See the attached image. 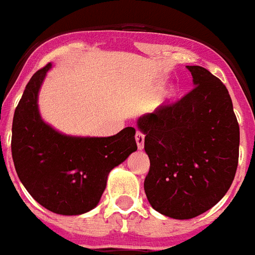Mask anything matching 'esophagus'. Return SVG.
I'll list each match as a JSON object with an SVG mask.
<instances>
[{"mask_svg":"<svg viewBox=\"0 0 255 255\" xmlns=\"http://www.w3.org/2000/svg\"><path fill=\"white\" fill-rule=\"evenodd\" d=\"M135 142H137L138 148L142 150L144 146V134L140 133V131H137V134H135Z\"/></svg>","mask_w":255,"mask_h":255,"instance_id":"1","label":"esophagus"}]
</instances>
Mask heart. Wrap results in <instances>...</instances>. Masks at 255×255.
<instances>
[{
    "label": "heart",
    "instance_id": "1",
    "mask_svg": "<svg viewBox=\"0 0 255 255\" xmlns=\"http://www.w3.org/2000/svg\"><path fill=\"white\" fill-rule=\"evenodd\" d=\"M166 97L168 100L174 99V97H175V89H172V88L168 89V91H167V93H166Z\"/></svg>",
    "mask_w": 255,
    "mask_h": 255
}]
</instances>
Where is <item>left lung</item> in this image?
Wrapping results in <instances>:
<instances>
[{
    "mask_svg": "<svg viewBox=\"0 0 255 255\" xmlns=\"http://www.w3.org/2000/svg\"><path fill=\"white\" fill-rule=\"evenodd\" d=\"M187 68L192 91L137 122L150 159L143 184L148 203L178 220L193 219L225 196L240 148V126L227 87L203 67Z\"/></svg>",
    "mask_w": 255,
    "mask_h": 255,
    "instance_id": "left-lung-1",
    "label": "left lung"
}]
</instances>
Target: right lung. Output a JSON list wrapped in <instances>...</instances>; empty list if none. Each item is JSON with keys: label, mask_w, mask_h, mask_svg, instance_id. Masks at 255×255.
I'll use <instances>...</instances> for the list:
<instances>
[{"label": "right lung", "mask_w": 255, "mask_h": 255, "mask_svg": "<svg viewBox=\"0 0 255 255\" xmlns=\"http://www.w3.org/2000/svg\"><path fill=\"white\" fill-rule=\"evenodd\" d=\"M51 68L36 71L15 108L11 155L18 178L40 205L58 215H83L99 204L108 175L137 150L135 129L112 137H72L42 120L40 85Z\"/></svg>", "instance_id": "obj_1"}]
</instances>
